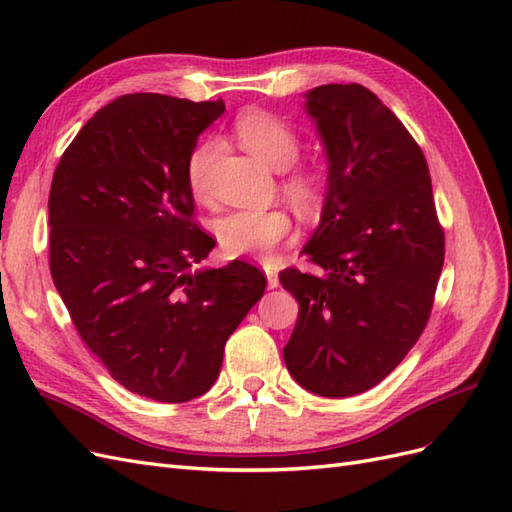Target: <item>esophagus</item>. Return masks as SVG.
I'll list each match as a JSON object with an SVG mask.
<instances>
[{
	"label": "esophagus",
	"mask_w": 512,
	"mask_h": 512,
	"mask_svg": "<svg viewBox=\"0 0 512 512\" xmlns=\"http://www.w3.org/2000/svg\"><path fill=\"white\" fill-rule=\"evenodd\" d=\"M264 270H266V276H268V287L270 289L279 287V274H276V270L272 266H264Z\"/></svg>",
	"instance_id": "esophagus-1"
}]
</instances>
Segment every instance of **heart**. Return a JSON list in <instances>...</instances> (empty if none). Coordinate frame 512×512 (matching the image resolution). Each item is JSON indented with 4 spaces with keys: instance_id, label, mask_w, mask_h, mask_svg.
Instances as JSON below:
<instances>
[{
    "instance_id": "obj_1",
    "label": "heart",
    "mask_w": 512,
    "mask_h": 512,
    "mask_svg": "<svg viewBox=\"0 0 512 512\" xmlns=\"http://www.w3.org/2000/svg\"><path fill=\"white\" fill-rule=\"evenodd\" d=\"M236 135L248 152L264 160L276 171H285L300 156V137L296 128L281 115L266 109H248L238 115ZM218 141L206 137L193 145L186 158V182L195 197L208 193V180ZM283 191L294 206L306 214L319 212L326 197L324 173L311 167L291 169L283 178ZM291 231V218L279 208L233 210L214 223V236L227 257L251 255L264 259L272 248L285 240Z\"/></svg>"
}]
</instances>
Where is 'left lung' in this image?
Instances as JSON below:
<instances>
[{
  "instance_id": "obj_1",
  "label": "left lung",
  "mask_w": 512,
  "mask_h": 512,
  "mask_svg": "<svg viewBox=\"0 0 512 512\" xmlns=\"http://www.w3.org/2000/svg\"><path fill=\"white\" fill-rule=\"evenodd\" d=\"M328 158L321 221L302 253L311 272L279 279L300 304L283 347L291 377L319 397H354L397 369L431 315L444 266L422 150L358 83L306 94Z\"/></svg>"
}]
</instances>
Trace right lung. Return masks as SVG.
Instances as JSON below:
<instances>
[{"label":"right lung","instance_id":"add662e5","mask_svg":"<svg viewBox=\"0 0 512 512\" xmlns=\"http://www.w3.org/2000/svg\"><path fill=\"white\" fill-rule=\"evenodd\" d=\"M223 111V100L120 96L87 120L51 182L49 268L72 324L115 382L160 403L212 388L266 289L238 259L193 272L216 242L193 221L186 158Z\"/></svg>","mask_w":512,"mask_h":512}]
</instances>
